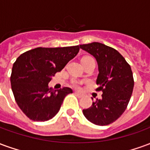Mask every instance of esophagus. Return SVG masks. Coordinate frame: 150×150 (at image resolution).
<instances>
[{"mask_svg":"<svg viewBox=\"0 0 150 150\" xmlns=\"http://www.w3.org/2000/svg\"><path fill=\"white\" fill-rule=\"evenodd\" d=\"M75 96H78V97H79V98H81V97H83V95L81 94V93H79V92H76V91L75 92Z\"/></svg>","mask_w":150,"mask_h":150,"instance_id":"34e87169","label":"esophagus"}]
</instances>
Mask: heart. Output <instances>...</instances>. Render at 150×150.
<instances>
[{
    "label": "heart",
    "mask_w": 150,
    "mask_h": 150,
    "mask_svg": "<svg viewBox=\"0 0 150 150\" xmlns=\"http://www.w3.org/2000/svg\"><path fill=\"white\" fill-rule=\"evenodd\" d=\"M92 59L91 57H84V58H83L82 60H86V59ZM71 86L73 87V88H79V85H80V83H79V81H77V80H72V81L71 82Z\"/></svg>",
    "instance_id": "1"
}]
</instances>
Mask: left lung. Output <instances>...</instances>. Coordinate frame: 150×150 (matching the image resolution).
<instances>
[{
	"mask_svg": "<svg viewBox=\"0 0 150 150\" xmlns=\"http://www.w3.org/2000/svg\"><path fill=\"white\" fill-rule=\"evenodd\" d=\"M79 47L96 59V91H103L102 99H96L83 112L95 125H108L118 119L129 104L134 86L131 67L116 50L104 44L91 42Z\"/></svg>",
	"mask_w": 150,
	"mask_h": 150,
	"instance_id": "8db88e82",
	"label": "left lung"
}]
</instances>
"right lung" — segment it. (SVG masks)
<instances>
[{"label":"right lung","instance_id":"1","mask_svg":"<svg viewBox=\"0 0 150 150\" xmlns=\"http://www.w3.org/2000/svg\"><path fill=\"white\" fill-rule=\"evenodd\" d=\"M79 46L38 47L23 53L15 61L10 82L15 100L25 116L34 121H46L55 116L72 90H54L48 83L79 53Z\"/></svg>","mask_w":150,"mask_h":150}]
</instances>
